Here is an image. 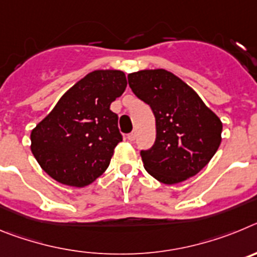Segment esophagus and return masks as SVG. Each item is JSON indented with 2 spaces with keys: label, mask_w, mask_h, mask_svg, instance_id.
I'll return each mask as SVG.
<instances>
[{
  "label": "esophagus",
  "mask_w": 257,
  "mask_h": 257,
  "mask_svg": "<svg viewBox=\"0 0 257 257\" xmlns=\"http://www.w3.org/2000/svg\"><path fill=\"white\" fill-rule=\"evenodd\" d=\"M127 139L130 140V142H134V140L136 139V133H135V131H133V133L128 134V135H127Z\"/></svg>",
  "instance_id": "esophagus-1"
}]
</instances>
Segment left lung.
Wrapping results in <instances>:
<instances>
[{
  "label": "left lung",
  "mask_w": 257,
  "mask_h": 257,
  "mask_svg": "<svg viewBox=\"0 0 257 257\" xmlns=\"http://www.w3.org/2000/svg\"><path fill=\"white\" fill-rule=\"evenodd\" d=\"M128 85L156 117V143L140 153L144 169L163 184H178L198 174L220 147V118L169 70L134 72Z\"/></svg>",
  "instance_id": "8db88e82"
}]
</instances>
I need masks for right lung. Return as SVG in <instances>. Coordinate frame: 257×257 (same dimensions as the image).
Returning <instances> with one entry per match:
<instances>
[{"instance_id": "add662e5", "label": "right lung", "mask_w": 257, "mask_h": 257, "mask_svg": "<svg viewBox=\"0 0 257 257\" xmlns=\"http://www.w3.org/2000/svg\"><path fill=\"white\" fill-rule=\"evenodd\" d=\"M122 70L86 74L31 133V151L50 178L83 188L108 169L122 136L110 104L126 90Z\"/></svg>"}]
</instances>
